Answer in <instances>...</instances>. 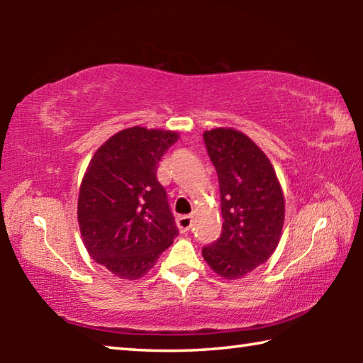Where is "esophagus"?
Listing matches in <instances>:
<instances>
[{"instance_id": "1", "label": "esophagus", "mask_w": 363, "mask_h": 363, "mask_svg": "<svg viewBox=\"0 0 363 363\" xmlns=\"http://www.w3.org/2000/svg\"><path fill=\"white\" fill-rule=\"evenodd\" d=\"M176 223H177V227H179V230L182 233H186V232L190 230V227H192L194 219H192V216H187V214H184V216L177 218Z\"/></svg>"}]
</instances>
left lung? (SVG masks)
<instances>
[{"label": "left lung", "instance_id": "obj_1", "mask_svg": "<svg viewBox=\"0 0 363 363\" xmlns=\"http://www.w3.org/2000/svg\"><path fill=\"white\" fill-rule=\"evenodd\" d=\"M205 147L219 179L223 230L201 248L220 277L235 280L266 262L277 248L285 200L274 167L243 133L216 128L203 133Z\"/></svg>", "mask_w": 363, "mask_h": 363}]
</instances>
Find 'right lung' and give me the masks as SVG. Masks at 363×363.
Returning a JSON list of instances; mask_svg holds the SVG:
<instances>
[{"label":"right lung","mask_w":363,"mask_h":363,"mask_svg":"<svg viewBox=\"0 0 363 363\" xmlns=\"http://www.w3.org/2000/svg\"><path fill=\"white\" fill-rule=\"evenodd\" d=\"M177 133L134 126L116 133L91 158L78 196L84 247L120 279L136 280L177 237L167 190L157 179Z\"/></svg>","instance_id":"1"}]
</instances>
